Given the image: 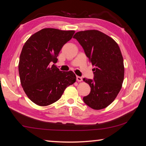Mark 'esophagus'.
I'll return each mask as SVG.
<instances>
[{"mask_svg":"<svg viewBox=\"0 0 146 146\" xmlns=\"http://www.w3.org/2000/svg\"><path fill=\"white\" fill-rule=\"evenodd\" d=\"M76 80H77L78 82H81V81H82V78L79 76H76Z\"/></svg>","mask_w":146,"mask_h":146,"instance_id":"obj_1","label":"esophagus"}]
</instances>
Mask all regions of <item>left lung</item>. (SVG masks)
Masks as SVG:
<instances>
[{"label":"left lung","mask_w":146,"mask_h":146,"mask_svg":"<svg viewBox=\"0 0 146 146\" xmlns=\"http://www.w3.org/2000/svg\"><path fill=\"white\" fill-rule=\"evenodd\" d=\"M77 40L94 66V78H84L91 88L84 102L93 110H102L111 104L122 88L124 77L123 56L117 43L98 30L78 31Z\"/></svg>","instance_id":"left-lung-1"}]
</instances>
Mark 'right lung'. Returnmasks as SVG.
Listing matches in <instances>:
<instances>
[{"label":"right lung","mask_w":146,"mask_h":146,"mask_svg":"<svg viewBox=\"0 0 146 146\" xmlns=\"http://www.w3.org/2000/svg\"><path fill=\"white\" fill-rule=\"evenodd\" d=\"M75 31L44 28L28 38L22 49L19 73L22 87L36 105L55 102L65 89L76 81L73 71H61L56 66L62 48L70 40Z\"/></svg>","instance_id":"right-lung-1"}]
</instances>
